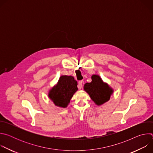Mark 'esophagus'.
Instances as JSON below:
<instances>
[{"mask_svg":"<svg viewBox=\"0 0 153 153\" xmlns=\"http://www.w3.org/2000/svg\"><path fill=\"white\" fill-rule=\"evenodd\" d=\"M83 82H84V81H83V80L79 81V82H78V85H77V87H78V88H79V89H81V88H82V87H83L82 84L83 83Z\"/></svg>","mask_w":153,"mask_h":153,"instance_id":"34e87169","label":"esophagus"}]
</instances>
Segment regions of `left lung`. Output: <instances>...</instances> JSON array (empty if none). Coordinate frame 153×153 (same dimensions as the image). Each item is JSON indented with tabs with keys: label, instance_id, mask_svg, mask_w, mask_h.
<instances>
[{
	"label": "left lung",
	"instance_id": "obj_1",
	"mask_svg": "<svg viewBox=\"0 0 153 153\" xmlns=\"http://www.w3.org/2000/svg\"><path fill=\"white\" fill-rule=\"evenodd\" d=\"M91 79V82L84 85V90L88 93L96 105H101L109 100L113 91L99 76L93 75Z\"/></svg>",
	"mask_w": 153,
	"mask_h": 153
}]
</instances>
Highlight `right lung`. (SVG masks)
<instances>
[{
  "mask_svg": "<svg viewBox=\"0 0 153 153\" xmlns=\"http://www.w3.org/2000/svg\"><path fill=\"white\" fill-rule=\"evenodd\" d=\"M77 82L71 76H62L50 90L49 97L58 106L66 108L73 94L77 90Z\"/></svg>",
  "mask_w": 153,
  "mask_h": 153,
  "instance_id": "right-lung-1",
  "label": "right lung"
}]
</instances>
